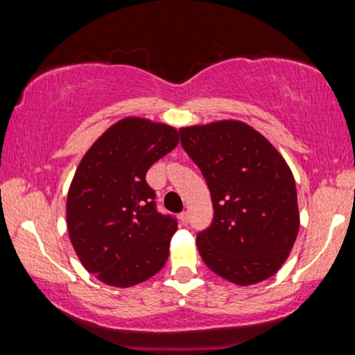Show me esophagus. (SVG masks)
<instances>
[{"label": "esophagus", "mask_w": 355, "mask_h": 355, "mask_svg": "<svg viewBox=\"0 0 355 355\" xmlns=\"http://www.w3.org/2000/svg\"><path fill=\"white\" fill-rule=\"evenodd\" d=\"M180 220H182L183 225H188L189 224V213L183 211L182 214H180Z\"/></svg>", "instance_id": "34e87169"}]
</instances>
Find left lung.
I'll return each instance as SVG.
<instances>
[{
  "label": "left lung",
  "instance_id": "1",
  "mask_svg": "<svg viewBox=\"0 0 355 355\" xmlns=\"http://www.w3.org/2000/svg\"><path fill=\"white\" fill-rule=\"evenodd\" d=\"M180 137L214 208L211 225L197 235L202 260L241 286L272 277L299 232L296 183L284 156L239 120L180 128Z\"/></svg>",
  "mask_w": 355,
  "mask_h": 355
}]
</instances>
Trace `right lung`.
I'll return each instance as SVG.
<instances>
[{
    "mask_svg": "<svg viewBox=\"0 0 355 355\" xmlns=\"http://www.w3.org/2000/svg\"><path fill=\"white\" fill-rule=\"evenodd\" d=\"M177 144L171 125L125 117L83 156L67 196V230L83 266L103 284L133 286L166 264L177 219L156 211L146 173Z\"/></svg>",
    "mask_w": 355,
    "mask_h": 355,
    "instance_id": "1",
    "label": "right lung"
}]
</instances>
